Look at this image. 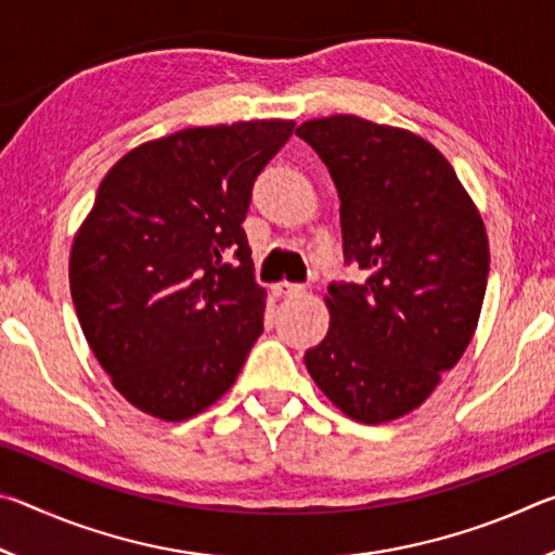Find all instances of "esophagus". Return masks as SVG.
<instances>
[{"instance_id":"1","label":"esophagus","mask_w":555,"mask_h":555,"mask_svg":"<svg viewBox=\"0 0 555 555\" xmlns=\"http://www.w3.org/2000/svg\"><path fill=\"white\" fill-rule=\"evenodd\" d=\"M274 291L279 296H296V294H304V286L300 284H294V281H281V284L274 286Z\"/></svg>"}]
</instances>
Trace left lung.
<instances>
[{"mask_svg": "<svg viewBox=\"0 0 555 555\" xmlns=\"http://www.w3.org/2000/svg\"><path fill=\"white\" fill-rule=\"evenodd\" d=\"M340 195L345 264L331 284V331L306 352L313 382L360 424L418 409L453 370L480 321L490 244L453 166L413 131L354 115L304 121Z\"/></svg>", "mask_w": 555, "mask_h": 555, "instance_id": "8db88e82", "label": "left lung"}]
</instances>
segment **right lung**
<instances>
[{"label": "right lung", "mask_w": 555, "mask_h": 555, "mask_svg": "<svg viewBox=\"0 0 555 555\" xmlns=\"http://www.w3.org/2000/svg\"><path fill=\"white\" fill-rule=\"evenodd\" d=\"M296 121L181 129L109 168L70 249L90 350L131 406L185 421L218 401L264 331L242 222Z\"/></svg>", "instance_id": "right-lung-1"}]
</instances>
